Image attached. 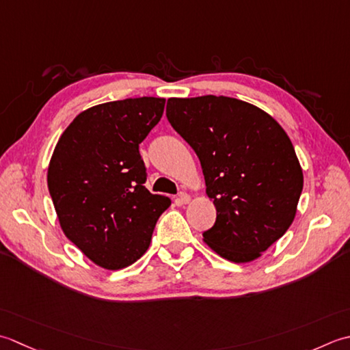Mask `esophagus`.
<instances>
[{
  "label": "esophagus",
  "instance_id": "1",
  "mask_svg": "<svg viewBox=\"0 0 350 350\" xmlns=\"http://www.w3.org/2000/svg\"><path fill=\"white\" fill-rule=\"evenodd\" d=\"M178 202H180V205H185L190 202V195L185 193V191H181L180 195H178Z\"/></svg>",
  "mask_w": 350,
  "mask_h": 350
}]
</instances>
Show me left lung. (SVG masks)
Instances as JSON below:
<instances>
[{"instance_id": "1", "label": "left lung", "mask_w": 350, "mask_h": 350, "mask_svg": "<svg viewBox=\"0 0 350 350\" xmlns=\"http://www.w3.org/2000/svg\"><path fill=\"white\" fill-rule=\"evenodd\" d=\"M166 116L195 149L216 222L204 241L222 258L251 262L293 224L304 174L276 120L228 96L169 98Z\"/></svg>"}]
</instances>
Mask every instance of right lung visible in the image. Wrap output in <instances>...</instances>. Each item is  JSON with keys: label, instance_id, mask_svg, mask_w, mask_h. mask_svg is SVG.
<instances>
[{"label": "right lung", "instance_id": "right-lung-1", "mask_svg": "<svg viewBox=\"0 0 350 350\" xmlns=\"http://www.w3.org/2000/svg\"><path fill=\"white\" fill-rule=\"evenodd\" d=\"M165 98H128L90 107L69 124L48 166V189L63 232L107 270L144 255L170 199L145 187L139 145L159 124Z\"/></svg>", "mask_w": 350, "mask_h": 350}]
</instances>
